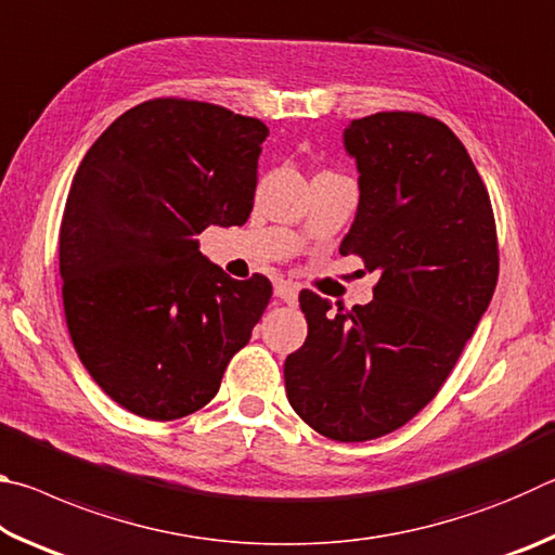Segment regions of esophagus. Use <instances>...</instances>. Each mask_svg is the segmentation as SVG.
<instances>
[{
    "label": "esophagus",
    "instance_id": "esophagus-1",
    "mask_svg": "<svg viewBox=\"0 0 555 555\" xmlns=\"http://www.w3.org/2000/svg\"><path fill=\"white\" fill-rule=\"evenodd\" d=\"M274 296L279 300H284L288 306H296L298 304V288L294 284H288V281H279L274 286Z\"/></svg>",
    "mask_w": 555,
    "mask_h": 555
}]
</instances>
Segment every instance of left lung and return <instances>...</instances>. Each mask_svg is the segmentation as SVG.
<instances>
[{"label":"left lung","mask_w":555,"mask_h":555,"mask_svg":"<svg viewBox=\"0 0 555 555\" xmlns=\"http://www.w3.org/2000/svg\"><path fill=\"white\" fill-rule=\"evenodd\" d=\"M360 203L340 255L379 271L352 311L300 291L308 337L286 357V397L325 438L362 443L411 421L443 387L490 306L500 255L490 195L463 142L418 112L343 131Z\"/></svg>","instance_id":"obj_1"}]
</instances>
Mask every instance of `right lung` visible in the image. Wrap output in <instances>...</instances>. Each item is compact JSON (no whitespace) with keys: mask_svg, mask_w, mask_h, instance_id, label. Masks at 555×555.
Segmentation results:
<instances>
[{"mask_svg":"<svg viewBox=\"0 0 555 555\" xmlns=\"http://www.w3.org/2000/svg\"><path fill=\"white\" fill-rule=\"evenodd\" d=\"M267 137L208 102L149 100L78 166L59 237L65 321L90 377L137 416L203 409L269 306L267 276H228L195 240L247 222Z\"/></svg>","mask_w":555,"mask_h":555,"instance_id":"add662e5","label":"right lung"}]
</instances>
